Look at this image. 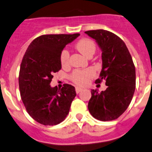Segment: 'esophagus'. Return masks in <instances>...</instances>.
<instances>
[{"label":"esophagus","mask_w":152,"mask_h":152,"mask_svg":"<svg viewBox=\"0 0 152 152\" xmlns=\"http://www.w3.org/2000/svg\"><path fill=\"white\" fill-rule=\"evenodd\" d=\"M83 89L81 88V87H76V93H79V92H81V91H82Z\"/></svg>","instance_id":"1"}]
</instances>
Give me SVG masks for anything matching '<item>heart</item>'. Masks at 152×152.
Returning <instances> with one entry per match:
<instances>
[{"instance_id":"heart-1","label":"heart","mask_w":152,"mask_h":152,"mask_svg":"<svg viewBox=\"0 0 152 152\" xmlns=\"http://www.w3.org/2000/svg\"><path fill=\"white\" fill-rule=\"evenodd\" d=\"M76 49L80 52L83 55L89 57L92 56L96 50V44L95 41L89 38H81L75 45ZM70 55L66 49H63L60 52V60L61 65L63 67L68 66L69 64ZM95 76V71L91 68L86 70H75L70 76L71 80L75 84L79 85H85L88 83L89 79Z\"/></svg>"}]
</instances>
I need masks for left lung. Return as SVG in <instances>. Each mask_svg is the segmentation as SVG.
<instances>
[{"instance_id": "8db88e82", "label": "left lung", "mask_w": 152, "mask_h": 152, "mask_svg": "<svg viewBox=\"0 0 152 152\" xmlns=\"http://www.w3.org/2000/svg\"><path fill=\"white\" fill-rule=\"evenodd\" d=\"M96 41L102 49L103 68L96 84L105 81L108 86L100 93L91 90L88 109L100 121H111L122 115L130 105L135 89V68L124 41L114 33L105 30L85 32Z\"/></svg>"}]
</instances>
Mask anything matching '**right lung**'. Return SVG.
Masks as SVG:
<instances>
[{"instance_id":"right-lung-1","label":"right lung","mask_w":152,"mask_h":152,"mask_svg":"<svg viewBox=\"0 0 152 152\" xmlns=\"http://www.w3.org/2000/svg\"><path fill=\"white\" fill-rule=\"evenodd\" d=\"M79 33L42 35L35 38L22 58L19 74L20 95L27 112L44 125H56L66 118L76 97L75 87H51L53 74L61 69L60 52Z\"/></svg>"}]
</instances>
